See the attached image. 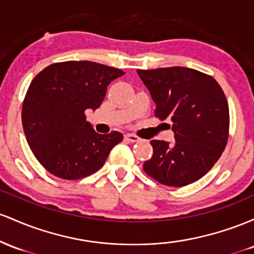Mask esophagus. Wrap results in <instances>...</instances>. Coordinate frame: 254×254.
I'll return each mask as SVG.
<instances>
[{"instance_id": "1", "label": "esophagus", "mask_w": 254, "mask_h": 254, "mask_svg": "<svg viewBox=\"0 0 254 254\" xmlns=\"http://www.w3.org/2000/svg\"><path fill=\"white\" fill-rule=\"evenodd\" d=\"M125 139H126V140L129 141V142H138V141L141 140L139 136H136L134 134H130V133H128V134L125 135Z\"/></svg>"}]
</instances>
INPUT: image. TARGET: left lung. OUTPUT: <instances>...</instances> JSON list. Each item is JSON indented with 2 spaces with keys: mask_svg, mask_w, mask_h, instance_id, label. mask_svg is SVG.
Listing matches in <instances>:
<instances>
[{
  "mask_svg": "<svg viewBox=\"0 0 254 254\" xmlns=\"http://www.w3.org/2000/svg\"><path fill=\"white\" fill-rule=\"evenodd\" d=\"M156 103L155 115L173 122L174 144L151 140L153 155L144 163L159 184L182 187L209 172L226 149L229 108L211 75L186 67L136 70Z\"/></svg>",
  "mask_w": 254,
  "mask_h": 254,
  "instance_id": "obj_1",
  "label": "left lung"
}]
</instances>
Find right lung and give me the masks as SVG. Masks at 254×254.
<instances>
[{
    "mask_svg": "<svg viewBox=\"0 0 254 254\" xmlns=\"http://www.w3.org/2000/svg\"><path fill=\"white\" fill-rule=\"evenodd\" d=\"M125 72L91 61H65L48 65L31 81L21 120L28 146L48 172L64 180H78L103 167L120 132L98 134L85 112L96 110L107 87Z\"/></svg>",
    "mask_w": 254,
    "mask_h": 254,
    "instance_id": "obj_1",
    "label": "right lung"
}]
</instances>
